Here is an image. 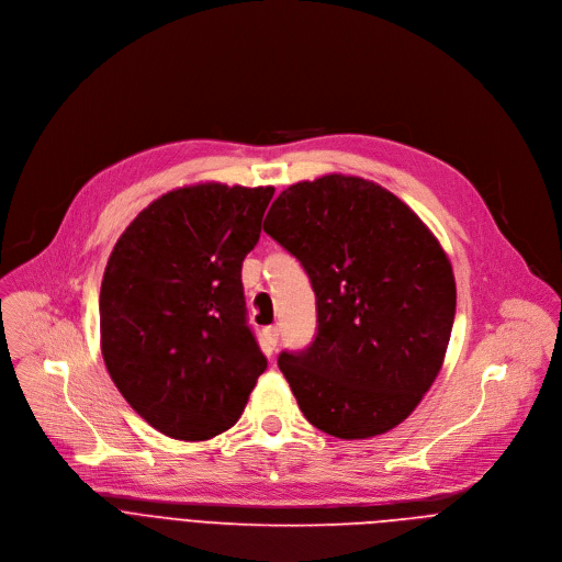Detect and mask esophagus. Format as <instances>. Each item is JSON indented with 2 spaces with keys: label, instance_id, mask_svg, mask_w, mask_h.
<instances>
[{
  "label": "esophagus",
  "instance_id": "esophagus-1",
  "mask_svg": "<svg viewBox=\"0 0 562 562\" xmlns=\"http://www.w3.org/2000/svg\"><path fill=\"white\" fill-rule=\"evenodd\" d=\"M262 340H265V345L269 347V351H273V349L278 347V340H280V329H278V327H267V329L262 331Z\"/></svg>",
  "mask_w": 562,
  "mask_h": 562
}]
</instances>
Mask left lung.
<instances>
[{
	"mask_svg": "<svg viewBox=\"0 0 562 562\" xmlns=\"http://www.w3.org/2000/svg\"><path fill=\"white\" fill-rule=\"evenodd\" d=\"M265 233L315 291V340L278 358L304 418L342 440L386 434L418 407L451 338L456 280L436 235L386 189L338 173L282 191Z\"/></svg>",
	"mask_w": 562,
	"mask_h": 562,
	"instance_id": "8db88e82",
	"label": "left lung"
}]
</instances>
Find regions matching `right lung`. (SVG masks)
I'll return each instance as SVG.
<instances>
[{
	"instance_id": "add662e5",
	"label": "right lung",
	"mask_w": 562,
	"mask_h": 562,
	"mask_svg": "<svg viewBox=\"0 0 562 562\" xmlns=\"http://www.w3.org/2000/svg\"><path fill=\"white\" fill-rule=\"evenodd\" d=\"M273 187H182L120 235L100 289L104 364L126 403L176 440H209L243 416L267 358L243 262Z\"/></svg>"
}]
</instances>
